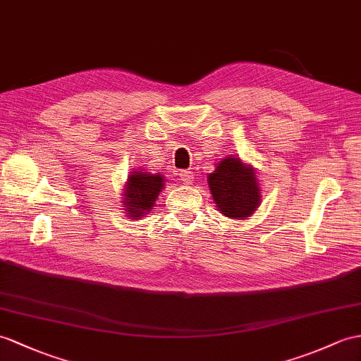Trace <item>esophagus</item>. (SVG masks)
<instances>
[{
    "label": "esophagus",
    "instance_id": "obj_1",
    "mask_svg": "<svg viewBox=\"0 0 361 361\" xmlns=\"http://www.w3.org/2000/svg\"><path fill=\"white\" fill-rule=\"evenodd\" d=\"M179 178H180V180L183 182V183H191L192 182V173L191 171H188V170H180L179 171Z\"/></svg>",
    "mask_w": 361,
    "mask_h": 361
}]
</instances>
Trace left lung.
Returning <instances> with one entry per match:
<instances>
[{
  "mask_svg": "<svg viewBox=\"0 0 361 361\" xmlns=\"http://www.w3.org/2000/svg\"><path fill=\"white\" fill-rule=\"evenodd\" d=\"M207 179L216 207L224 216L245 219L259 208L262 199L256 170L239 157H225Z\"/></svg>",
  "mask_w": 361,
  "mask_h": 361,
  "instance_id": "obj_1",
  "label": "left lung"
}]
</instances>
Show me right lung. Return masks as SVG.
Segmentation results:
<instances>
[{
  "label": "right lung",
  "instance_id": "add662e5",
  "mask_svg": "<svg viewBox=\"0 0 361 361\" xmlns=\"http://www.w3.org/2000/svg\"><path fill=\"white\" fill-rule=\"evenodd\" d=\"M164 182V176L159 173L153 174L144 170L131 171L128 174L124 197H122L121 204L126 207V214L139 221L150 213L157 196L165 187Z\"/></svg>",
  "mask_w": 361,
  "mask_h": 361
}]
</instances>
